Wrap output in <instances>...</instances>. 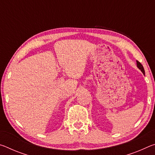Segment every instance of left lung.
<instances>
[{
    "label": "left lung",
    "instance_id": "obj_1",
    "mask_svg": "<svg viewBox=\"0 0 155 155\" xmlns=\"http://www.w3.org/2000/svg\"><path fill=\"white\" fill-rule=\"evenodd\" d=\"M137 68L140 69L141 72H142V73L143 74H145V71H144V69H143V65H141V64L140 62H139L138 61H137Z\"/></svg>",
    "mask_w": 155,
    "mask_h": 155
}]
</instances>
